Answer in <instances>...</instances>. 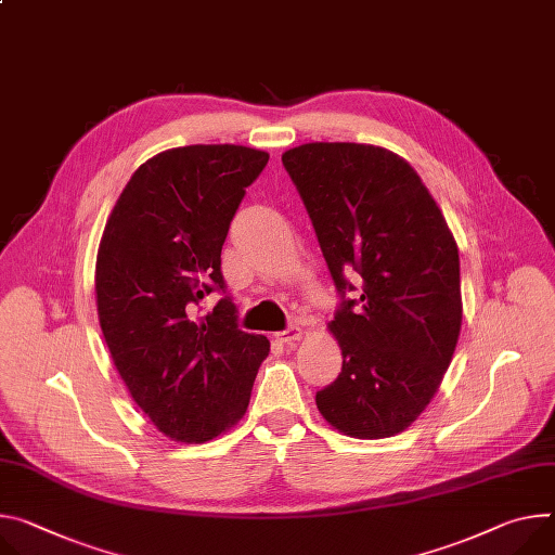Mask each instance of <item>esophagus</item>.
<instances>
[{
	"label": "esophagus",
	"mask_w": 555,
	"mask_h": 555,
	"mask_svg": "<svg viewBox=\"0 0 555 555\" xmlns=\"http://www.w3.org/2000/svg\"><path fill=\"white\" fill-rule=\"evenodd\" d=\"M304 327H298V325H292V327H287V330H283V332H276L274 334V338L279 340V343H283V345H294V343H298L300 338H304Z\"/></svg>",
	"instance_id": "esophagus-1"
}]
</instances>
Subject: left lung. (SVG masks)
<instances>
[{"label":"left lung","mask_w":555,"mask_h":555,"mask_svg":"<svg viewBox=\"0 0 555 555\" xmlns=\"http://www.w3.org/2000/svg\"><path fill=\"white\" fill-rule=\"evenodd\" d=\"M281 159L336 289H354L345 281L351 272L363 281L361 298L343 300L327 323L343 367L317 408L345 436H396L425 412L456 351V238L418 172L383 145L314 141Z\"/></svg>","instance_id":"8db88e82"}]
</instances>
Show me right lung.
Wrapping results in <instances>:
<instances>
[{
    "mask_svg": "<svg viewBox=\"0 0 555 555\" xmlns=\"http://www.w3.org/2000/svg\"><path fill=\"white\" fill-rule=\"evenodd\" d=\"M270 155L234 143L170 147L141 164L96 249V314L139 410L170 440L208 442L247 412L270 340L236 327L221 298V247L245 188Z\"/></svg>",
    "mask_w": 555,
    "mask_h": 555,
    "instance_id": "obj_1",
    "label": "right lung"
}]
</instances>
